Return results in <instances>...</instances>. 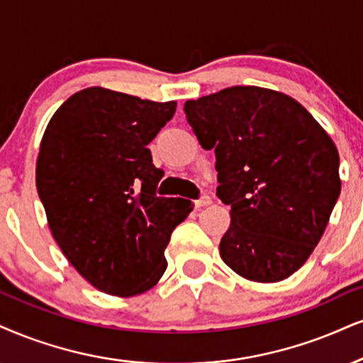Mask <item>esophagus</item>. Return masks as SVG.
<instances>
[{"mask_svg":"<svg viewBox=\"0 0 363 363\" xmlns=\"http://www.w3.org/2000/svg\"><path fill=\"white\" fill-rule=\"evenodd\" d=\"M210 203H212V199H210L208 195H203L202 199L196 200L195 207H196V208H203V207H207V205H210Z\"/></svg>","mask_w":363,"mask_h":363,"instance_id":"1","label":"esophagus"}]
</instances>
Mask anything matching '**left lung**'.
Returning a JSON list of instances; mask_svg holds the SVG:
<instances>
[{
    "label": "left lung",
    "instance_id": "8db88e82",
    "mask_svg": "<svg viewBox=\"0 0 363 363\" xmlns=\"http://www.w3.org/2000/svg\"><path fill=\"white\" fill-rule=\"evenodd\" d=\"M203 150H216L217 196L230 205L222 261L245 279L277 283L311 256L337 203V146L286 94L235 86L186 101Z\"/></svg>",
    "mask_w": 363,
    "mask_h": 363
}]
</instances>
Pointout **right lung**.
I'll use <instances>...</instances> for the list:
<instances>
[{
    "label": "right lung",
    "instance_id": "add662e5",
    "mask_svg": "<svg viewBox=\"0 0 363 363\" xmlns=\"http://www.w3.org/2000/svg\"><path fill=\"white\" fill-rule=\"evenodd\" d=\"M177 102L102 87L57 109L37 160V190L53 239L79 274L113 296H134L167 271L172 232L194 210L156 195L163 169L150 147Z\"/></svg>",
    "mask_w": 363,
    "mask_h": 363
}]
</instances>
